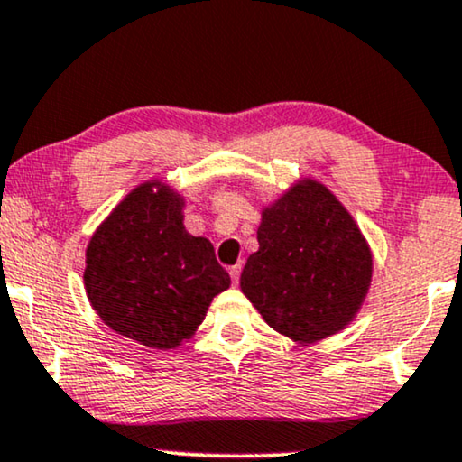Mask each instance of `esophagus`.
<instances>
[{"mask_svg": "<svg viewBox=\"0 0 462 462\" xmlns=\"http://www.w3.org/2000/svg\"><path fill=\"white\" fill-rule=\"evenodd\" d=\"M229 275H231L233 284H237L239 282V275H242V263H237V265L229 267Z\"/></svg>", "mask_w": 462, "mask_h": 462, "instance_id": "esophagus-1", "label": "esophagus"}]
</instances>
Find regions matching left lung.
<instances>
[{
    "label": "left lung",
    "instance_id": "8db88e82",
    "mask_svg": "<svg viewBox=\"0 0 462 462\" xmlns=\"http://www.w3.org/2000/svg\"><path fill=\"white\" fill-rule=\"evenodd\" d=\"M259 250L239 289L273 331L314 344L356 319L374 254L356 220L319 180L301 178L263 208Z\"/></svg>",
    "mask_w": 462,
    "mask_h": 462
}]
</instances>
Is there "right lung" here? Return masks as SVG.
<instances>
[{"mask_svg": "<svg viewBox=\"0 0 462 462\" xmlns=\"http://www.w3.org/2000/svg\"><path fill=\"white\" fill-rule=\"evenodd\" d=\"M184 197L163 180L135 187L88 239L85 291L112 331L154 350L193 337L231 286L214 245L184 229Z\"/></svg>", "mask_w": 462, "mask_h": 462, "instance_id": "add662e5", "label": "right lung"}]
</instances>
